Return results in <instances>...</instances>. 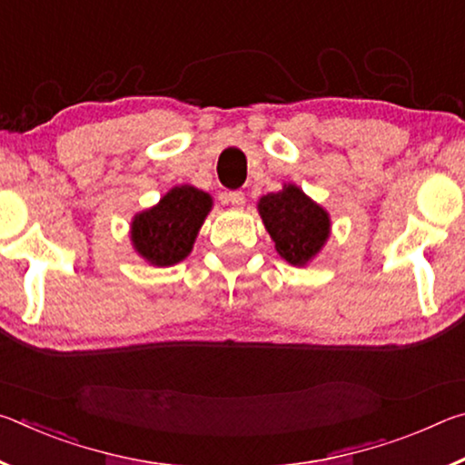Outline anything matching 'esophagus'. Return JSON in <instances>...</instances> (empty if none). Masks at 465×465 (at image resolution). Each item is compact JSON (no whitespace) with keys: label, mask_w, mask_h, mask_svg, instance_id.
<instances>
[{"label":"esophagus","mask_w":465,"mask_h":465,"mask_svg":"<svg viewBox=\"0 0 465 465\" xmlns=\"http://www.w3.org/2000/svg\"><path fill=\"white\" fill-rule=\"evenodd\" d=\"M227 201L232 203L233 209H242L243 203H246V196H243L242 191H233V193L227 194Z\"/></svg>","instance_id":"34e87169"}]
</instances>
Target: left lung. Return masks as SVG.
<instances>
[{"instance_id": "1", "label": "left lung", "mask_w": 465, "mask_h": 465, "mask_svg": "<svg viewBox=\"0 0 465 465\" xmlns=\"http://www.w3.org/2000/svg\"><path fill=\"white\" fill-rule=\"evenodd\" d=\"M266 232L274 248L289 264L305 266L318 254L330 235V217L302 188L285 184L258 201Z\"/></svg>"}]
</instances>
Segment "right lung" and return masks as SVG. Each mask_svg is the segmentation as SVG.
<instances>
[{
    "instance_id": "1",
    "label": "right lung",
    "mask_w": 465,
    "mask_h": 465,
    "mask_svg": "<svg viewBox=\"0 0 465 465\" xmlns=\"http://www.w3.org/2000/svg\"><path fill=\"white\" fill-rule=\"evenodd\" d=\"M211 207L213 199L207 193L191 184L174 186L155 207L141 211L133 219V248L153 266L184 261Z\"/></svg>"
}]
</instances>
